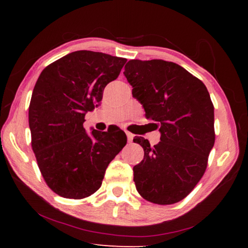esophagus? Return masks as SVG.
<instances>
[{
  "label": "esophagus",
  "mask_w": 248,
  "mask_h": 248,
  "mask_svg": "<svg viewBox=\"0 0 248 248\" xmlns=\"http://www.w3.org/2000/svg\"><path fill=\"white\" fill-rule=\"evenodd\" d=\"M125 134H127V138H128V142L129 143H131V142L133 141V138H134V134H132L131 132H125Z\"/></svg>",
  "instance_id": "1"
}]
</instances>
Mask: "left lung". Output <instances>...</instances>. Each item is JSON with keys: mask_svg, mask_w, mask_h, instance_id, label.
Masks as SVG:
<instances>
[{"mask_svg": "<svg viewBox=\"0 0 248 248\" xmlns=\"http://www.w3.org/2000/svg\"><path fill=\"white\" fill-rule=\"evenodd\" d=\"M124 77L132 96L155 121L161 141L142 137L144 150L133 167L137 190L150 202L171 204L189 195L204 174L215 145V108L204 84L183 66L164 60H130Z\"/></svg>", "mask_w": 248, "mask_h": 248, "instance_id": "obj_1", "label": "left lung"}]
</instances>
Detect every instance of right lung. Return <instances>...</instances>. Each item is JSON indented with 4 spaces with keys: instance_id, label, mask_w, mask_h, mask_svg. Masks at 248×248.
Returning <instances> with one entry per match:
<instances>
[{
    "instance_id": "add662e5",
    "label": "right lung",
    "mask_w": 248,
    "mask_h": 248,
    "mask_svg": "<svg viewBox=\"0 0 248 248\" xmlns=\"http://www.w3.org/2000/svg\"><path fill=\"white\" fill-rule=\"evenodd\" d=\"M127 59L79 50L48 65L37 79L29 105L31 146L46 183L69 199L89 197L102 186L107 166L127 144L118 127L89 133L87 111L98 107L104 89Z\"/></svg>"
}]
</instances>
